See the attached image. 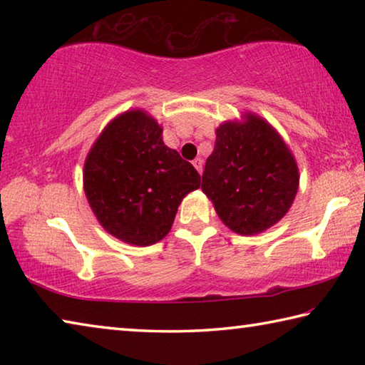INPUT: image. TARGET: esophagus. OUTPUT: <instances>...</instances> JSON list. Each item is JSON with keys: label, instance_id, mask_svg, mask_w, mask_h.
I'll return each instance as SVG.
<instances>
[{"label": "esophagus", "instance_id": "obj_1", "mask_svg": "<svg viewBox=\"0 0 365 365\" xmlns=\"http://www.w3.org/2000/svg\"><path fill=\"white\" fill-rule=\"evenodd\" d=\"M193 165H195V169L201 174V172H202V159L201 158H196L193 160Z\"/></svg>", "mask_w": 365, "mask_h": 365}]
</instances>
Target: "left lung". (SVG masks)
Instances as JSON below:
<instances>
[{"label": "left lung", "mask_w": 365, "mask_h": 365, "mask_svg": "<svg viewBox=\"0 0 365 365\" xmlns=\"http://www.w3.org/2000/svg\"><path fill=\"white\" fill-rule=\"evenodd\" d=\"M299 172L285 141L267 120L246 113L224 122L206 160L201 190L224 224L240 235L275 225L292 207Z\"/></svg>", "instance_id": "1"}]
</instances>
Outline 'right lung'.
<instances>
[{"mask_svg": "<svg viewBox=\"0 0 365 365\" xmlns=\"http://www.w3.org/2000/svg\"><path fill=\"white\" fill-rule=\"evenodd\" d=\"M201 177L163 141V127L141 109L110 120L91 146L83 190L91 211L120 242L150 246L170 232L177 209Z\"/></svg>", "mask_w": 365, "mask_h": 365, "instance_id": "add662e5", "label": "right lung"}]
</instances>
